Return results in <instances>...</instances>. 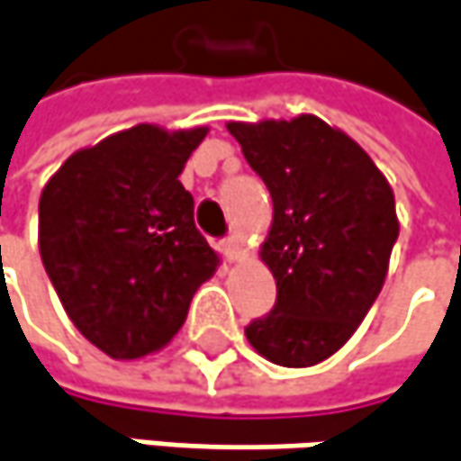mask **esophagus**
I'll return each instance as SVG.
<instances>
[{
	"mask_svg": "<svg viewBox=\"0 0 461 461\" xmlns=\"http://www.w3.org/2000/svg\"><path fill=\"white\" fill-rule=\"evenodd\" d=\"M222 246V254H225V259L228 262H239L243 259V254H246V249H243V241L239 236H230V239H225V241L220 243Z\"/></svg>",
	"mask_w": 461,
	"mask_h": 461,
	"instance_id": "obj_1",
	"label": "esophagus"
}]
</instances>
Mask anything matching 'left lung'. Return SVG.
I'll return each mask as SVG.
<instances>
[{"instance_id":"1","label":"left lung","mask_w":461,"mask_h":461,"mask_svg":"<svg viewBox=\"0 0 461 461\" xmlns=\"http://www.w3.org/2000/svg\"><path fill=\"white\" fill-rule=\"evenodd\" d=\"M272 196L262 262L277 303L246 327L267 360L306 368L334 356L384 288L400 236L394 192L368 152L313 113L228 122Z\"/></svg>"}]
</instances>
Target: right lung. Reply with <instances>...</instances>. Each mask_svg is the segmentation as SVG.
<instances>
[{
  "label": "right lung",
  "mask_w": 461,
  "mask_h": 461,
  "mask_svg": "<svg viewBox=\"0 0 461 461\" xmlns=\"http://www.w3.org/2000/svg\"><path fill=\"white\" fill-rule=\"evenodd\" d=\"M207 127L116 131L72 152L41 192L38 249L72 324L113 360L166 348L220 257L178 176Z\"/></svg>",
  "instance_id": "right-lung-1"
}]
</instances>
